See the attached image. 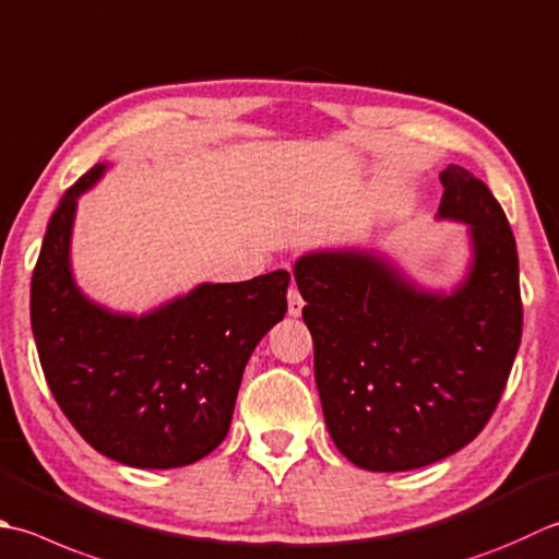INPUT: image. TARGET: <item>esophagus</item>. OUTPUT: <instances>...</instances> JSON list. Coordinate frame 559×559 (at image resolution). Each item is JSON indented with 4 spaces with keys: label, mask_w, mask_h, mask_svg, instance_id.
I'll use <instances>...</instances> for the list:
<instances>
[{
    "label": "esophagus",
    "mask_w": 559,
    "mask_h": 559,
    "mask_svg": "<svg viewBox=\"0 0 559 559\" xmlns=\"http://www.w3.org/2000/svg\"><path fill=\"white\" fill-rule=\"evenodd\" d=\"M302 308H305V300H302L300 290L295 288V286H290V290H288V314L290 317H300Z\"/></svg>",
    "instance_id": "obj_1"
}]
</instances>
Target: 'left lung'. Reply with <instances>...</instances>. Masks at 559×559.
I'll use <instances>...</instances> for the list:
<instances>
[{
	"label": "left lung",
	"instance_id": "left-lung-1",
	"mask_svg": "<svg viewBox=\"0 0 559 559\" xmlns=\"http://www.w3.org/2000/svg\"><path fill=\"white\" fill-rule=\"evenodd\" d=\"M439 221L465 223L473 264L451 293L419 288L385 257L320 249L293 266L314 344L326 429L348 461L402 473L485 429L523 330L516 239L485 181L441 171Z\"/></svg>",
	"mask_w": 559,
	"mask_h": 559
}]
</instances>
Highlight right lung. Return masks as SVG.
<instances>
[{
    "mask_svg": "<svg viewBox=\"0 0 559 559\" xmlns=\"http://www.w3.org/2000/svg\"><path fill=\"white\" fill-rule=\"evenodd\" d=\"M104 171H86L50 217L31 281L33 338L86 443L130 467H183L227 436L247 360L288 310L290 273L201 283L140 317L102 308L76 288L70 242L76 199Z\"/></svg>",
    "mask_w": 559,
    "mask_h": 559,
    "instance_id": "right-lung-1",
    "label": "right lung"
}]
</instances>
